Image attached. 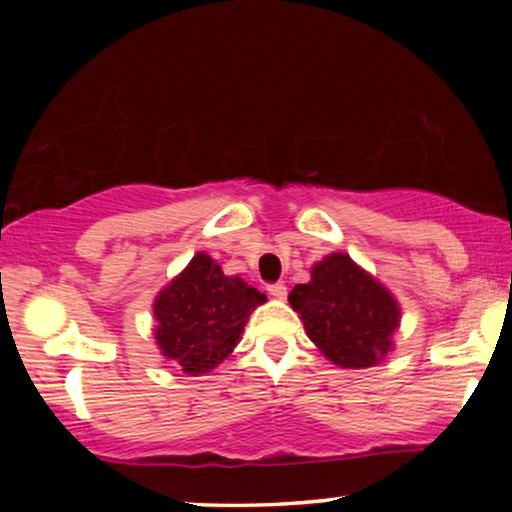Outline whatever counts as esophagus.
Segmentation results:
<instances>
[{
    "mask_svg": "<svg viewBox=\"0 0 512 512\" xmlns=\"http://www.w3.org/2000/svg\"><path fill=\"white\" fill-rule=\"evenodd\" d=\"M268 293H270L272 298H277V300H284V298H286V284H284V282L268 284Z\"/></svg>",
    "mask_w": 512,
    "mask_h": 512,
    "instance_id": "1",
    "label": "esophagus"
}]
</instances>
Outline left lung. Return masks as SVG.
Instances as JSON below:
<instances>
[{
	"instance_id": "obj_1",
	"label": "left lung",
	"mask_w": 512,
	"mask_h": 512,
	"mask_svg": "<svg viewBox=\"0 0 512 512\" xmlns=\"http://www.w3.org/2000/svg\"><path fill=\"white\" fill-rule=\"evenodd\" d=\"M289 303L326 359L342 368H368L391 349L398 328L396 300L345 254H331L296 284Z\"/></svg>"
}]
</instances>
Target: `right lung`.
Returning <instances> with one entry per match:
<instances>
[{
	"label": "right lung",
	"instance_id": "1",
	"mask_svg": "<svg viewBox=\"0 0 512 512\" xmlns=\"http://www.w3.org/2000/svg\"><path fill=\"white\" fill-rule=\"evenodd\" d=\"M263 300L261 291L226 277L212 258L198 254L153 305L158 347L184 373H207L233 352L251 310Z\"/></svg>",
	"mask_w": 512,
	"mask_h": 512
}]
</instances>
